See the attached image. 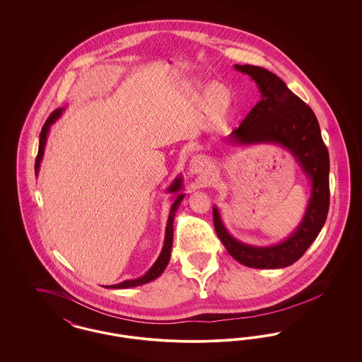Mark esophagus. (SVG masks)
Listing matches in <instances>:
<instances>
[{
    "mask_svg": "<svg viewBox=\"0 0 362 362\" xmlns=\"http://www.w3.org/2000/svg\"><path fill=\"white\" fill-rule=\"evenodd\" d=\"M207 168V157L204 155L194 156L189 160V173H202L206 171Z\"/></svg>",
    "mask_w": 362,
    "mask_h": 362,
    "instance_id": "obj_1",
    "label": "esophagus"
}]
</instances>
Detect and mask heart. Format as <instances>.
Wrapping results in <instances>:
<instances>
[{
    "label": "heart",
    "mask_w": 362,
    "mask_h": 362,
    "mask_svg": "<svg viewBox=\"0 0 362 362\" xmlns=\"http://www.w3.org/2000/svg\"><path fill=\"white\" fill-rule=\"evenodd\" d=\"M233 92L224 83H211L205 92V108L213 121H221L233 107Z\"/></svg>",
    "instance_id": "b5f03b06"
}]
</instances>
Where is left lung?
Instances as JSON below:
<instances>
[{"mask_svg":"<svg viewBox=\"0 0 362 362\" xmlns=\"http://www.w3.org/2000/svg\"><path fill=\"white\" fill-rule=\"evenodd\" d=\"M248 74L260 90L259 103L248 112L228 141L250 145L270 142L286 148L310 180V197L303 221L286 240L269 247H254L233 239L225 229L218 209L213 207L217 236L232 258L252 269H281L293 264L310 248L322 230L329 206V158L319 122L312 108L286 84L264 68L235 65Z\"/></svg>","mask_w":362,"mask_h":362,"instance_id":"obj_1","label":"left lung"}]
</instances>
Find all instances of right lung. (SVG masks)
Masks as SVG:
<instances>
[{"mask_svg":"<svg viewBox=\"0 0 362 362\" xmlns=\"http://www.w3.org/2000/svg\"><path fill=\"white\" fill-rule=\"evenodd\" d=\"M62 111H64V108H57L54 112H52V115L47 118V121H46V123H45L43 127H42V132H40V136H39V149H37V156H36V160H35V173H37L39 167H40V161H42V157H43V153H45V146H46V141H47V134H49L50 126L61 117ZM182 182H183L182 177L177 176V177L173 180V185L170 186V189H168V192H176V197H175L173 207H171V210H170L168 221H167L164 245H163L161 254H160V257L156 260L155 264H153L144 276H139L137 279H127V281H123L121 284L111 285V286H107V288H111V289H127V288H134V286H138V285H144V284H148V282L153 281V279H156L157 276H160V274L165 270V267H167V264H168V262H170V258H171V250H173V218H175V213H176L177 207H179L180 202H182L183 198H185V194H180V189L183 187Z\"/></svg>","mask_w":362,"mask_h":362,"instance_id":"obj_1","label":"right lung"}]
</instances>
